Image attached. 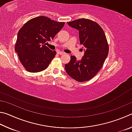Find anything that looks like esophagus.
I'll return each instance as SVG.
<instances>
[{
  "label": "esophagus",
  "instance_id": "34e87169",
  "mask_svg": "<svg viewBox=\"0 0 132 132\" xmlns=\"http://www.w3.org/2000/svg\"><path fill=\"white\" fill-rule=\"evenodd\" d=\"M57 53L58 54H60V55H63V54H64V52H60V51H58Z\"/></svg>",
  "mask_w": 132,
  "mask_h": 132
}]
</instances>
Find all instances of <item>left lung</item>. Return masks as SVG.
Returning a JSON list of instances; mask_svg holds the SVG:
<instances>
[{"mask_svg":"<svg viewBox=\"0 0 132 132\" xmlns=\"http://www.w3.org/2000/svg\"><path fill=\"white\" fill-rule=\"evenodd\" d=\"M79 31L80 43L85 48L84 56L77 60L73 55L65 65L67 74L78 82L87 81L102 68L109 52V46L102 28L91 20L81 18L67 22Z\"/></svg>","mask_w":132,"mask_h":132,"instance_id":"1","label":"left lung"}]
</instances>
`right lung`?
Instances as JSON below:
<instances>
[{
	"label": "right lung",
	"mask_w": 132,
	"mask_h": 132,
	"mask_svg": "<svg viewBox=\"0 0 132 132\" xmlns=\"http://www.w3.org/2000/svg\"><path fill=\"white\" fill-rule=\"evenodd\" d=\"M64 24V22H57L45 16H39L28 21L21 28L15 51L27 71L38 72L47 68L56 52L50 50L45 42L54 38Z\"/></svg>",
	"instance_id": "obj_1"
}]
</instances>
